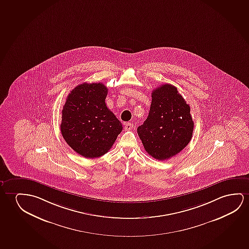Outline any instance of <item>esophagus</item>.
Listing matches in <instances>:
<instances>
[{
	"instance_id": "34e87169",
	"label": "esophagus",
	"mask_w": 249,
	"mask_h": 249,
	"mask_svg": "<svg viewBox=\"0 0 249 249\" xmlns=\"http://www.w3.org/2000/svg\"><path fill=\"white\" fill-rule=\"evenodd\" d=\"M124 128H125L126 131H129V130H132L133 128H134V124L131 123H125Z\"/></svg>"
}]
</instances>
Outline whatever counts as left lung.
Segmentation results:
<instances>
[{"label": "left lung", "mask_w": 249, "mask_h": 249, "mask_svg": "<svg viewBox=\"0 0 249 249\" xmlns=\"http://www.w3.org/2000/svg\"><path fill=\"white\" fill-rule=\"evenodd\" d=\"M194 126L189 105L177 87L164 84L152 91L147 119L137 132L148 154L162 161L188 145Z\"/></svg>", "instance_id": "1"}]
</instances>
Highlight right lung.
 Segmentation results:
<instances>
[{
	"instance_id": "obj_1",
	"label": "right lung",
	"mask_w": 249,
	"mask_h": 249,
	"mask_svg": "<svg viewBox=\"0 0 249 249\" xmlns=\"http://www.w3.org/2000/svg\"><path fill=\"white\" fill-rule=\"evenodd\" d=\"M103 83H83L72 89L62 109L61 132L67 144L87 159L108 152L123 125L106 106Z\"/></svg>"
}]
</instances>
